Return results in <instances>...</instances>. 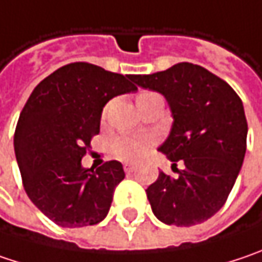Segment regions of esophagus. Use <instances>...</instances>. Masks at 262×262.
Returning a JSON list of instances; mask_svg holds the SVG:
<instances>
[{
    "instance_id": "1",
    "label": "esophagus",
    "mask_w": 262,
    "mask_h": 262,
    "mask_svg": "<svg viewBox=\"0 0 262 262\" xmlns=\"http://www.w3.org/2000/svg\"><path fill=\"white\" fill-rule=\"evenodd\" d=\"M136 169V166L133 164V163H124V170L127 172V173H130V172H133Z\"/></svg>"
}]
</instances>
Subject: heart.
Masks as SVG:
<instances>
[{
  "instance_id": "b5f03b06",
  "label": "heart",
  "mask_w": 262,
  "mask_h": 262,
  "mask_svg": "<svg viewBox=\"0 0 262 262\" xmlns=\"http://www.w3.org/2000/svg\"><path fill=\"white\" fill-rule=\"evenodd\" d=\"M151 95H156V93L154 92H142L138 96V99H142V98L151 96ZM106 111H108V106L103 110L102 118H105ZM152 142L154 141L149 136H118L111 142L110 149H111L113 156L117 157L118 160L136 162L152 146Z\"/></svg>"
}]
</instances>
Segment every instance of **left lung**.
Returning a JSON list of instances; mask_svg holds the SVG:
<instances>
[{"label": "left lung", "instance_id": "left-lung-1", "mask_svg": "<svg viewBox=\"0 0 262 262\" xmlns=\"http://www.w3.org/2000/svg\"><path fill=\"white\" fill-rule=\"evenodd\" d=\"M132 80L162 93L173 116L159 151L173 163L178 177L160 172L146 188L154 215L177 227L208 221L227 202L245 159L248 121L242 99L223 78L188 62Z\"/></svg>", "mask_w": 262, "mask_h": 262}]
</instances>
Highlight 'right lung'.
Masks as SVG:
<instances>
[{
	"label": "right lung",
	"instance_id": "1",
	"mask_svg": "<svg viewBox=\"0 0 262 262\" xmlns=\"http://www.w3.org/2000/svg\"><path fill=\"white\" fill-rule=\"evenodd\" d=\"M130 80L74 62L46 77L26 100L14 132L16 160L28 197L54 224L85 227L106 216L123 166L110 160L83 169L81 159L99 133L105 103L138 90Z\"/></svg>",
	"mask_w": 262,
	"mask_h": 262
}]
</instances>
